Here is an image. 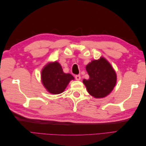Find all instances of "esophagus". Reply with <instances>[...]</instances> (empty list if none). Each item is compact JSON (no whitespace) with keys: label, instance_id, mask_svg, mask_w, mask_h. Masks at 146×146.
<instances>
[{"label":"esophagus","instance_id":"obj_1","mask_svg":"<svg viewBox=\"0 0 146 146\" xmlns=\"http://www.w3.org/2000/svg\"><path fill=\"white\" fill-rule=\"evenodd\" d=\"M75 78H76L77 80H80L81 79V77H80V75H76V77H75Z\"/></svg>","mask_w":146,"mask_h":146}]
</instances>
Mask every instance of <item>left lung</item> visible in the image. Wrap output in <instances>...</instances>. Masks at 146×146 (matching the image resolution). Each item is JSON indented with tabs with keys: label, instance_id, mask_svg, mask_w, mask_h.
<instances>
[{
	"label": "left lung",
	"instance_id": "obj_1",
	"mask_svg": "<svg viewBox=\"0 0 146 146\" xmlns=\"http://www.w3.org/2000/svg\"><path fill=\"white\" fill-rule=\"evenodd\" d=\"M89 79L83 82L91 96L95 98H103L112 91L116 85L117 77L111 65L104 57L92 60L86 66Z\"/></svg>",
	"mask_w": 146,
	"mask_h": 146
}]
</instances>
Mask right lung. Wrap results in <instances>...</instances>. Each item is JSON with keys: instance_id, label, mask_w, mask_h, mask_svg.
I'll list each match as a JSON object with an SVG mask.
<instances>
[{"instance_id": "add662e5", "label": "right lung", "mask_w": 146, "mask_h": 146, "mask_svg": "<svg viewBox=\"0 0 146 146\" xmlns=\"http://www.w3.org/2000/svg\"><path fill=\"white\" fill-rule=\"evenodd\" d=\"M74 77L70 74L63 72L57 61L46 64L41 71V81L47 91L53 94L63 92L69 82Z\"/></svg>"}]
</instances>
